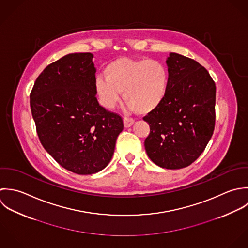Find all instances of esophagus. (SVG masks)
I'll return each mask as SVG.
<instances>
[{
	"instance_id": "1",
	"label": "esophagus",
	"mask_w": 248,
	"mask_h": 248,
	"mask_svg": "<svg viewBox=\"0 0 248 248\" xmlns=\"http://www.w3.org/2000/svg\"><path fill=\"white\" fill-rule=\"evenodd\" d=\"M133 124H134V120L132 118H126V117L124 118V127H130Z\"/></svg>"
}]
</instances>
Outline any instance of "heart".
Returning <instances> with one entry per match:
<instances>
[{"mask_svg": "<svg viewBox=\"0 0 248 248\" xmlns=\"http://www.w3.org/2000/svg\"><path fill=\"white\" fill-rule=\"evenodd\" d=\"M95 79L100 103L113 109L123 92L126 107L148 114L160 106L167 96L170 74L165 63L149 58L119 57L109 62Z\"/></svg>", "mask_w": 248, "mask_h": 248, "instance_id": "1", "label": "heart"}]
</instances>
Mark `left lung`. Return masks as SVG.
<instances>
[{"label": "left lung", "mask_w": 248, "mask_h": 248, "mask_svg": "<svg viewBox=\"0 0 248 248\" xmlns=\"http://www.w3.org/2000/svg\"><path fill=\"white\" fill-rule=\"evenodd\" d=\"M167 96L144 117L150 132L145 149L150 160L168 170L190 166L204 151L215 129L216 84L196 60L170 52Z\"/></svg>", "instance_id": "obj_1"}]
</instances>
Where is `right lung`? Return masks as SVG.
I'll return each instance as SVG.
<instances>
[{
	"mask_svg": "<svg viewBox=\"0 0 248 248\" xmlns=\"http://www.w3.org/2000/svg\"><path fill=\"white\" fill-rule=\"evenodd\" d=\"M91 52L69 53L47 66L31 93L39 140L64 169L93 174L112 159L124 129L121 116L96 98V68Z\"/></svg>",
	"mask_w": 248,
	"mask_h": 248,
	"instance_id": "obj_1",
	"label": "right lung"
}]
</instances>
